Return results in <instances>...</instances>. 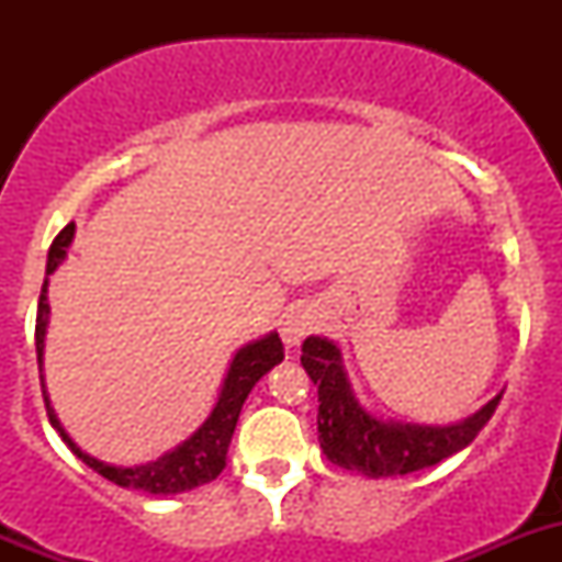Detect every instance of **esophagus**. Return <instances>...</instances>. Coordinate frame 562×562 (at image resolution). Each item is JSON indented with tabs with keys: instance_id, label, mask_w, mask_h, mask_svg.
Here are the masks:
<instances>
[{
	"instance_id": "obj_1",
	"label": "esophagus",
	"mask_w": 562,
	"mask_h": 562,
	"mask_svg": "<svg viewBox=\"0 0 562 562\" xmlns=\"http://www.w3.org/2000/svg\"><path fill=\"white\" fill-rule=\"evenodd\" d=\"M317 310L310 304H296V307L288 310L280 321V337L285 342V348H299L302 339L307 334H313L317 328Z\"/></svg>"
}]
</instances>
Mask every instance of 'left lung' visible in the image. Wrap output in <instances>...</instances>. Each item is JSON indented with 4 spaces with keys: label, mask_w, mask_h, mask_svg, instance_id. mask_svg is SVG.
<instances>
[{
    "label": "left lung",
    "mask_w": 562,
    "mask_h": 562,
    "mask_svg": "<svg viewBox=\"0 0 562 562\" xmlns=\"http://www.w3.org/2000/svg\"><path fill=\"white\" fill-rule=\"evenodd\" d=\"M302 367L317 386V440L331 464L367 475L389 479L438 464L473 443L495 413L501 394L492 396L473 416L457 424H411L375 416L356 396L342 364V350L334 339L313 337L302 345Z\"/></svg>",
    "instance_id": "obj_1"
}]
</instances>
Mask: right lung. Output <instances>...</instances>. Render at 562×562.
<instances>
[{
	"label": "right lung",
	"mask_w": 562,
	"mask_h": 562,
	"mask_svg": "<svg viewBox=\"0 0 562 562\" xmlns=\"http://www.w3.org/2000/svg\"><path fill=\"white\" fill-rule=\"evenodd\" d=\"M72 236H76V223L65 225L61 234L56 236L54 245L48 249V263H45V280L43 291H40V304H37V326H35V345H37V367H40V383H43V396H45V411H48V422L56 432L61 435L70 451L81 459L83 464L100 473L103 479L113 481L119 486H127V490H140L146 495H179V492H190L195 486L209 484V481L217 479L225 468V454H228L231 438H234L236 422H239L241 405H245L247 394L252 391L255 383L271 370V367L280 364L285 359V350H282V339L277 337V331H269L266 337L252 339V342L241 345L236 350V356L231 359L228 372H225L223 389H220L217 402H214L212 413L206 416V422L195 429L187 440H181L179 446L171 451H166L162 457L151 459L146 464H111L103 459L87 454L70 435L61 427L59 416H56L54 405L48 400V391H45V375H43V353H45V328H48V277L59 269L61 260L67 258V247L72 245Z\"/></svg>",
	"instance_id": "add662e5"
}]
</instances>
